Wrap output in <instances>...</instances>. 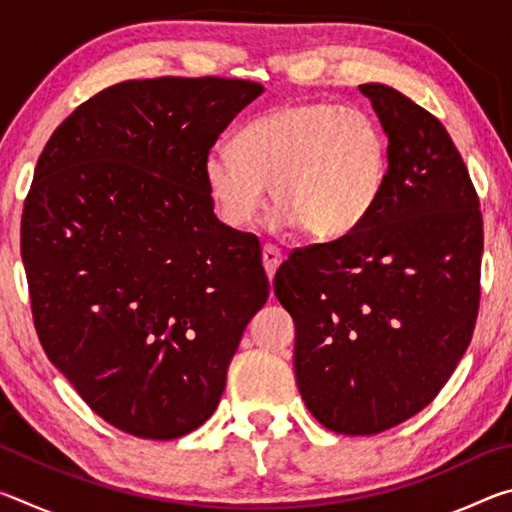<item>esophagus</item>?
Masks as SVG:
<instances>
[{"instance_id":"obj_1","label":"esophagus","mask_w":512,"mask_h":512,"mask_svg":"<svg viewBox=\"0 0 512 512\" xmlns=\"http://www.w3.org/2000/svg\"><path fill=\"white\" fill-rule=\"evenodd\" d=\"M262 264H264V271L268 275V280H273L277 266L282 264V253L273 246H264L262 248Z\"/></svg>"}]
</instances>
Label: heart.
Instances as JSON below:
<instances>
[{
  "instance_id": "1",
  "label": "heart",
  "mask_w": 512,
  "mask_h": 512,
  "mask_svg": "<svg viewBox=\"0 0 512 512\" xmlns=\"http://www.w3.org/2000/svg\"><path fill=\"white\" fill-rule=\"evenodd\" d=\"M386 176L388 144L375 117L323 101L266 110L241 128L235 146L216 144L203 160L207 196L228 228H248L271 185L277 228L300 225L318 241L357 230Z\"/></svg>"
}]
</instances>
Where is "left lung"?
I'll use <instances>...</instances> for the list:
<instances>
[{"instance_id": "1", "label": "left lung", "mask_w": 512, "mask_h": 512, "mask_svg": "<svg viewBox=\"0 0 512 512\" xmlns=\"http://www.w3.org/2000/svg\"><path fill=\"white\" fill-rule=\"evenodd\" d=\"M388 137L386 187L357 230L293 250L273 289L296 323L293 370L329 431L372 436L452 377L479 314L483 219L440 121L384 83L359 85Z\"/></svg>"}]
</instances>
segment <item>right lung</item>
<instances>
[{"mask_svg":"<svg viewBox=\"0 0 512 512\" xmlns=\"http://www.w3.org/2000/svg\"><path fill=\"white\" fill-rule=\"evenodd\" d=\"M264 88L124 81L42 151L22 214L33 323L49 361L112 427L173 440L210 418L268 298L255 235L216 219L205 153Z\"/></svg>","mask_w":512,"mask_h":512,"instance_id":"add662e5","label":"right lung"}]
</instances>
